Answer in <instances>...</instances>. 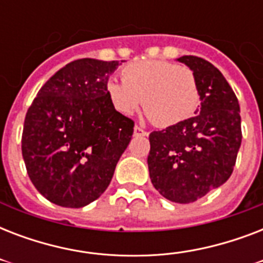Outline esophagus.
Masks as SVG:
<instances>
[{"label":"esophagus","instance_id":"1","mask_svg":"<svg viewBox=\"0 0 263 263\" xmlns=\"http://www.w3.org/2000/svg\"><path fill=\"white\" fill-rule=\"evenodd\" d=\"M134 135L135 136H147L148 132L144 131L143 128L138 127V125H135V128H134Z\"/></svg>","mask_w":263,"mask_h":263}]
</instances>
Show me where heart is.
<instances>
[{
	"label": "heart",
	"instance_id": "heart-1",
	"mask_svg": "<svg viewBox=\"0 0 263 263\" xmlns=\"http://www.w3.org/2000/svg\"><path fill=\"white\" fill-rule=\"evenodd\" d=\"M123 82L110 79L106 91L111 105L123 115H134L143 102L148 119L158 127H171L190 119L199 106L194 72L161 60L129 64Z\"/></svg>",
	"mask_w": 263,
	"mask_h": 263
}]
</instances>
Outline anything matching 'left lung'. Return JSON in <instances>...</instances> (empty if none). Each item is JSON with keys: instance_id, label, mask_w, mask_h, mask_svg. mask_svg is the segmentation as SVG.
Listing matches in <instances>:
<instances>
[{"instance_id": "1", "label": "left lung", "mask_w": 263, "mask_h": 263, "mask_svg": "<svg viewBox=\"0 0 263 263\" xmlns=\"http://www.w3.org/2000/svg\"><path fill=\"white\" fill-rule=\"evenodd\" d=\"M177 61L195 75L200 109L191 119L150 134L147 164L161 195L176 203H191L232 175L241 143L240 107L213 64L195 55Z\"/></svg>"}]
</instances>
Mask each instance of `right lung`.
<instances>
[{"label": "right lung", "mask_w": 263, "mask_h": 263, "mask_svg": "<svg viewBox=\"0 0 263 263\" xmlns=\"http://www.w3.org/2000/svg\"><path fill=\"white\" fill-rule=\"evenodd\" d=\"M119 65L72 61L43 84L27 110L23 160L35 188L51 203L83 208L110 184L134 134V121L107 97V80Z\"/></svg>", "instance_id": "add662e5"}]
</instances>
